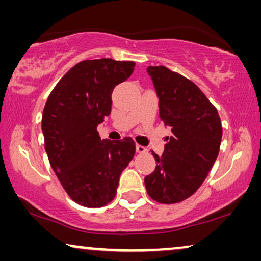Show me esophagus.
<instances>
[{
    "instance_id": "obj_1",
    "label": "esophagus",
    "mask_w": 261,
    "mask_h": 261,
    "mask_svg": "<svg viewBox=\"0 0 261 261\" xmlns=\"http://www.w3.org/2000/svg\"><path fill=\"white\" fill-rule=\"evenodd\" d=\"M137 152L139 153V154H144V153L147 152V148L144 147V146H141V145H137Z\"/></svg>"
}]
</instances>
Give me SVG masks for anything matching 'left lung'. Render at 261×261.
<instances>
[{"label": "left lung", "mask_w": 261, "mask_h": 261, "mask_svg": "<svg viewBox=\"0 0 261 261\" xmlns=\"http://www.w3.org/2000/svg\"><path fill=\"white\" fill-rule=\"evenodd\" d=\"M159 97V115L172 135L166 137L154 172L145 178L155 202L174 204L195 194L219 155L222 124L217 109L194 82L169 67L148 66Z\"/></svg>", "instance_id": "1"}]
</instances>
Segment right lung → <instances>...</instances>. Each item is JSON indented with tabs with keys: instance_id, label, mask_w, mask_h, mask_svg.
I'll return each instance as SVG.
<instances>
[{
	"instance_id": "obj_1",
	"label": "right lung",
	"mask_w": 261,
	"mask_h": 261,
	"mask_svg": "<svg viewBox=\"0 0 261 261\" xmlns=\"http://www.w3.org/2000/svg\"><path fill=\"white\" fill-rule=\"evenodd\" d=\"M134 62L83 60L49 94L41 128L49 164L78 204L101 208L115 197L121 172L135 154L133 139H101L97 126L112 110V92L133 72Z\"/></svg>"
}]
</instances>
